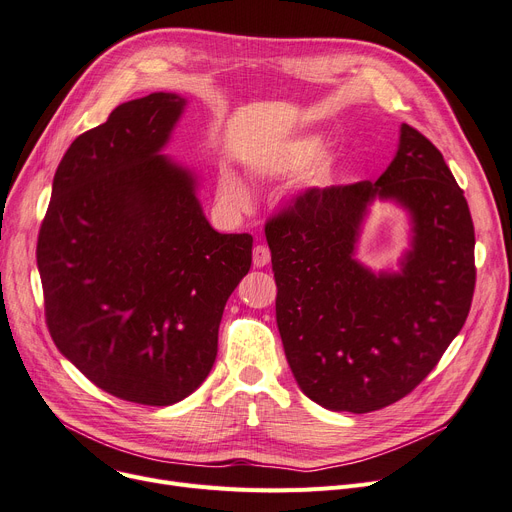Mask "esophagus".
<instances>
[{"instance_id": "34e87169", "label": "esophagus", "mask_w": 512, "mask_h": 512, "mask_svg": "<svg viewBox=\"0 0 512 512\" xmlns=\"http://www.w3.org/2000/svg\"><path fill=\"white\" fill-rule=\"evenodd\" d=\"M252 262H254L256 269L267 267V264L271 262V250L267 248V245H256L254 252H252Z\"/></svg>"}]
</instances>
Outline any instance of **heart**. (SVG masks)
<instances>
[{
  "instance_id": "heart-1",
  "label": "heart",
  "mask_w": 512,
  "mask_h": 512,
  "mask_svg": "<svg viewBox=\"0 0 512 512\" xmlns=\"http://www.w3.org/2000/svg\"><path fill=\"white\" fill-rule=\"evenodd\" d=\"M323 147L325 138L317 132L288 138L252 157L248 163V174L254 180L273 182L304 172L294 199L321 195L334 182V159L330 155H321ZM216 195L222 206L233 214H248L254 206L250 189L231 170L220 172Z\"/></svg>"
}]
</instances>
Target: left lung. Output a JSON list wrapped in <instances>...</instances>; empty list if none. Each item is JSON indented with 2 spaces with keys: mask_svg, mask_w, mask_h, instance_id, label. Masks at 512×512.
Masks as SVG:
<instances>
[{
  "mask_svg": "<svg viewBox=\"0 0 512 512\" xmlns=\"http://www.w3.org/2000/svg\"><path fill=\"white\" fill-rule=\"evenodd\" d=\"M376 200L395 202L411 220L395 270L356 258ZM267 241L285 357L300 391L325 410L367 414L412 393L473 302L468 203L439 149L407 124L376 182L296 199L267 224Z\"/></svg>",
  "mask_w": 512,
  "mask_h": 512,
  "instance_id": "1",
  "label": "left lung"
}]
</instances>
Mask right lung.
I'll use <instances>...</instances> for the list:
<instances>
[{
    "label": "right lung",
    "mask_w": 512,
    "mask_h": 512,
    "mask_svg": "<svg viewBox=\"0 0 512 512\" xmlns=\"http://www.w3.org/2000/svg\"><path fill=\"white\" fill-rule=\"evenodd\" d=\"M185 109L153 92L77 136L37 239L58 351L105 393L153 407L208 378L224 304L252 267V237L212 229L199 174L163 155Z\"/></svg>",
    "instance_id": "1"
}]
</instances>
